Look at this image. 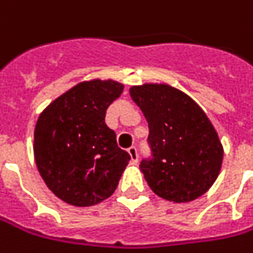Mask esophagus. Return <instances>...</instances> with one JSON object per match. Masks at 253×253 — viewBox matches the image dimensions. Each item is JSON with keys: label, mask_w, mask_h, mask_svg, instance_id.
Listing matches in <instances>:
<instances>
[{"label": "esophagus", "mask_w": 253, "mask_h": 253, "mask_svg": "<svg viewBox=\"0 0 253 253\" xmlns=\"http://www.w3.org/2000/svg\"><path fill=\"white\" fill-rule=\"evenodd\" d=\"M128 153H130V157H131L132 162L137 163L138 162V152H137V148L135 146H130L128 148Z\"/></svg>", "instance_id": "esophagus-1"}]
</instances>
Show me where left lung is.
<instances>
[{
  "instance_id": "left-lung-1",
  "label": "left lung",
  "mask_w": 253,
  "mask_h": 253,
  "mask_svg": "<svg viewBox=\"0 0 253 253\" xmlns=\"http://www.w3.org/2000/svg\"><path fill=\"white\" fill-rule=\"evenodd\" d=\"M130 96L148 121L151 156L139 169L149 188L174 203L196 200L218 178L223 148L204 111L169 84L132 86Z\"/></svg>"
}]
</instances>
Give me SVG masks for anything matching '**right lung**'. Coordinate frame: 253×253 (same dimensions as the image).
Masks as SVG:
<instances>
[{
    "instance_id": "1",
    "label": "right lung",
    "mask_w": 253,
    "mask_h": 253,
    "mask_svg": "<svg viewBox=\"0 0 253 253\" xmlns=\"http://www.w3.org/2000/svg\"><path fill=\"white\" fill-rule=\"evenodd\" d=\"M123 84L94 79L74 86L47 107L34 131V156L42 179L59 199L77 207L114 193L131 159L105 125V112Z\"/></svg>"
}]
</instances>
